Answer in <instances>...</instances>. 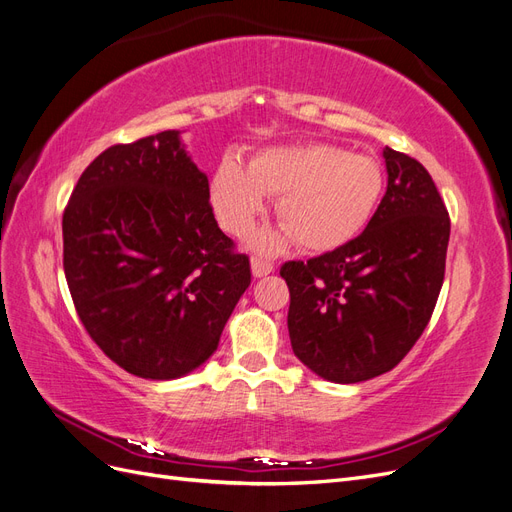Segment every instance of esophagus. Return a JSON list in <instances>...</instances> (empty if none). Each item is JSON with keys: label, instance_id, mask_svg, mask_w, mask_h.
<instances>
[{"label": "esophagus", "instance_id": "1", "mask_svg": "<svg viewBox=\"0 0 512 512\" xmlns=\"http://www.w3.org/2000/svg\"><path fill=\"white\" fill-rule=\"evenodd\" d=\"M275 271V265L269 260H262V258H252V273L254 277H265L269 273Z\"/></svg>", "mask_w": 512, "mask_h": 512}]
</instances>
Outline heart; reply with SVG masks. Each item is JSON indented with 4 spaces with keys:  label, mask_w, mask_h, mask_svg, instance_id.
I'll return each instance as SVG.
<instances>
[{
    "label": "heart",
    "mask_w": 512,
    "mask_h": 512,
    "mask_svg": "<svg viewBox=\"0 0 512 512\" xmlns=\"http://www.w3.org/2000/svg\"><path fill=\"white\" fill-rule=\"evenodd\" d=\"M378 160L331 143L271 147L256 153L247 170L224 158L211 179V203L222 228L245 237L262 213L267 196H280V232H260L252 245L275 252L294 237L305 252H333L367 228L384 194Z\"/></svg>",
    "instance_id": "1"
}]
</instances>
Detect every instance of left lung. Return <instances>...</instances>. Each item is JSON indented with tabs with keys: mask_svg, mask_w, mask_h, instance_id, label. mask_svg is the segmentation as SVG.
<instances>
[{
	"mask_svg": "<svg viewBox=\"0 0 512 512\" xmlns=\"http://www.w3.org/2000/svg\"><path fill=\"white\" fill-rule=\"evenodd\" d=\"M389 185L348 245L288 260V333L297 359L324 380L354 384L391 371L431 320L444 282L451 218L427 168L384 149Z\"/></svg>",
	"mask_w": 512,
	"mask_h": 512,
	"instance_id": "left-lung-1",
	"label": "left lung"
}]
</instances>
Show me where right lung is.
Wrapping results in <instances>:
<instances>
[{
	"label": "right lung",
	"mask_w": 512,
	"mask_h": 512,
	"mask_svg": "<svg viewBox=\"0 0 512 512\" xmlns=\"http://www.w3.org/2000/svg\"><path fill=\"white\" fill-rule=\"evenodd\" d=\"M64 271L85 331L128 374L203 365L252 282L215 222L209 179L166 130L91 162L64 211Z\"/></svg>",
	"instance_id": "right-lung-1"
}]
</instances>
